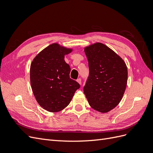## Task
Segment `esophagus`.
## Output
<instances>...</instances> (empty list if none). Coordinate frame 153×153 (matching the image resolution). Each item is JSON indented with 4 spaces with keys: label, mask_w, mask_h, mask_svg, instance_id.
<instances>
[{
    "label": "esophagus",
    "mask_w": 153,
    "mask_h": 153,
    "mask_svg": "<svg viewBox=\"0 0 153 153\" xmlns=\"http://www.w3.org/2000/svg\"><path fill=\"white\" fill-rule=\"evenodd\" d=\"M76 81H77V82L78 83V84L82 85V80H81V78H78V79L76 80Z\"/></svg>",
    "instance_id": "esophagus-1"
}]
</instances>
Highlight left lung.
I'll list each match as a JSON object with an SVG mask.
<instances>
[{
	"mask_svg": "<svg viewBox=\"0 0 153 153\" xmlns=\"http://www.w3.org/2000/svg\"><path fill=\"white\" fill-rule=\"evenodd\" d=\"M89 75L84 92L91 107L106 113L123 98L128 80V69L122 58L107 46L96 43L87 47Z\"/></svg>",
	"mask_w": 153,
	"mask_h": 153,
	"instance_id": "8db88e82",
	"label": "left lung"
}]
</instances>
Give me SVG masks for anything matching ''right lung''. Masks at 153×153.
Masks as SVG:
<instances>
[{
	"instance_id": "1",
	"label": "right lung",
	"mask_w": 153,
	"mask_h": 153,
	"mask_svg": "<svg viewBox=\"0 0 153 153\" xmlns=\"http://www.w3.org/2000/svg\"><path fill=\"white\" fill-rule=\"evenodd\" d=\"M72 50L53 43L37 55L30 64L32 92L39 105L48 112L66 108L80 87L69 77L71 68L64 61V55Z\"/></svg>"
}]
</instances>
